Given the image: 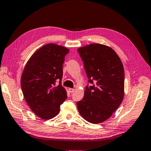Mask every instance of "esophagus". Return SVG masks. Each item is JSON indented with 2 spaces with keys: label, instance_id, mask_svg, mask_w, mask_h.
<instances>
[{
  "label": "esophagus",
  "instance_id": "obj_1",
  "mask_svg": "<svg viewBox=\"0 0 151 151\" xmlns=\"http://www.w3.org/2000/svg\"><path fill=\"white\" fill-rule=\"evenodd\" d=\"M68 90H69V92L70 93H73L74 91H75V89H74V88H69V89H68Z\"/></svg>",
  "mask_w": 151,
  "mask_h": 151
}]
</instances>
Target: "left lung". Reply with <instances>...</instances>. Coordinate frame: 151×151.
<instances>
[{
  "mask_svg": "<svg viewBox=\"0 0 151 151\" xmlns=\"http://www.w3.org/2000/svg\"><path fill=\"white\" fill-rule=\"evenodd\" d=\"M89 83L84 98L76 103L83 118L100 123L109 118L122 104L124 96V69L113 49L99 43L79 47Z\"/></svg>",
  "mask_w": 151,
  "mask_h": 151,
  "instance_id": "1",
  "label": "left lung"
}]
</instances>
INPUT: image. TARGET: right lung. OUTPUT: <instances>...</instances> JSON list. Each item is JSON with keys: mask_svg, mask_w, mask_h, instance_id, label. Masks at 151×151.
<instances>
[{"mask_svg": "<svg viewBox=\"0 0 151 151\" xmlns=\"http://www.w3.org/2000/svg\"><path fill=\"white\" fill-rule=\"evenodd\" d=\"M69 49L55 43L40 47L30 57L21 76V87L26 102L42 119L53 118L67 99L61 85L63 65ZM60 81L57 85L56 81Z\"/></svg>", "mask_w": 151, "mask_h": 151, "instance_id": "1", "label": "right lung"}]
</instances>
